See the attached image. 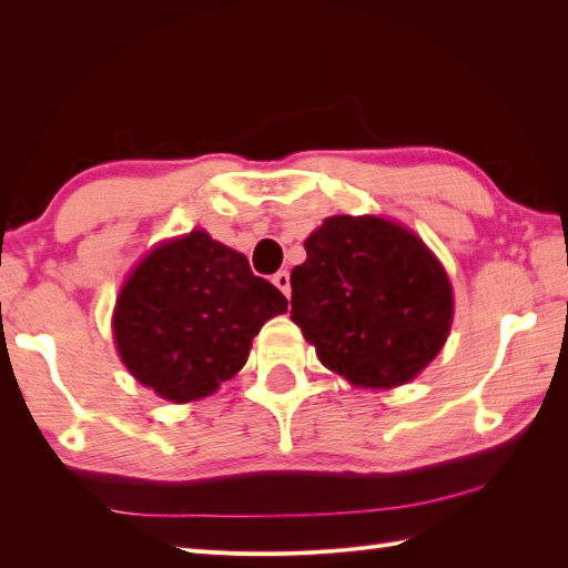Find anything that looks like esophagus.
I'll use <instances>...</instances> for the list:
<instances>
[{
  "mask_svg": "<svg viewBox=\"0 0 568 568\" xmlns=\"http://www.w3.org/2000/svg\"><path fill=\"white\" fill-rule=\"evenodd\" d=\"M272 282H274V286L280 288V292L288 298V294H292V280H288V272H286V270L276 272V274L272 276Z\"/></svg>",
  "mask_w": 568,
  "mask_h": 568,
  "instance_id": "obj_1",
  "label": "esophagus"
}]
</instances>
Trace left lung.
<instances>
[{
	"label": "left lung",
	"instance_id": "left-lung-1",
	"mask_svg": "<svg viewBox=\"0 0 568 568\" xmlns=\"http://www.w3.org/2000/svg\"><path fill=\"white\" fill-rule=\"evenodd\" d=\"M292 270V321L325 369L355 388H398L445 347L455 288L423 237L394 219H325Z\"/></svg>",
	"mask_w": 568,
	"mask_h": 568
}]
</instances>
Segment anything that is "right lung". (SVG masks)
I'll return each mask as SVG.
<instances>
[{
    "label": "right lung",
    "mask_w": 568,
    "mask_h": 568,
    "mask_svg": "<svg viewBox=\"0 0 568 568\" xmlns=\"http://www.w3.org/2000/svg\"><path fill=\"white\" fill-rule=\"evenodd\" d=\"M282 313L284 294L252 274L243 252L194 229L160 241L133 264L111 331L133 379L182 406L233 379L252 337Z\"/></svg>",
    "instance_id": "add662e5"
}]
</instances>
